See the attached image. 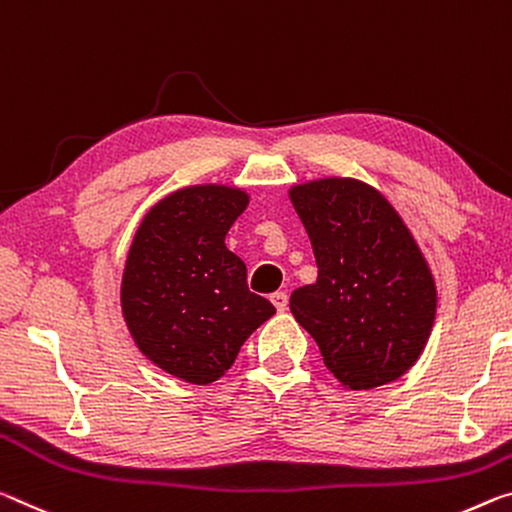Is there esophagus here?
Here are the masks:
<instances>
[{"label":"esophagus","mask_w":512,"mask_h":512,"mask_svg":"<svg viewBox=\"0 0 512 512\" xmlns=\"http://www.w3.org/2000/svg\"><path fill=\"white\" fill-rule=\"evenodd\" d=\"M271 300H273L275 310H278V312H285V310H287V305H289L287 291H275V294L271 296Z\"/></svg>","instance_id":"obj_1"}]
</instances>
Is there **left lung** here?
<instances>
[{
  "label": "left lung",
  "instance_id": "1",
  "mask_svg": "<svg viewBox=\"0 0 512 512\" xmlns=\"http://www.w3.org/2000/svg\"><path fill=\"white\" fill-rule=\"evenodd\" d=\"M319 266L314 285L289 298L294 319L319 344L348 389L401 378L419 360L435 321V282L394 207L358 180L289 191Z\"/></svg>",
  "mask_w": 512,
  "mask_h": 512
}]
</instances>
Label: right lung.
I'll list each match as a JSON object with an SVG mask.
<instances>
[{"label": "right lung", "instance_id": "right-lung-1", "mask_svg": "<svg viewBox=\"0 0 512 512\" xmlns=\"http://www.w3.org/2000/svg\"><path fill=\"white\" fill-rule=\"evenodd\" d=\"M246 205V193L230 186L175 191L145 214L129 248L120 289L127 328L145 358L186 383L221 378L275 314L225 246Z\"/></svg>", "mask_w": 512, "mask_h": 512}]
</instances>
